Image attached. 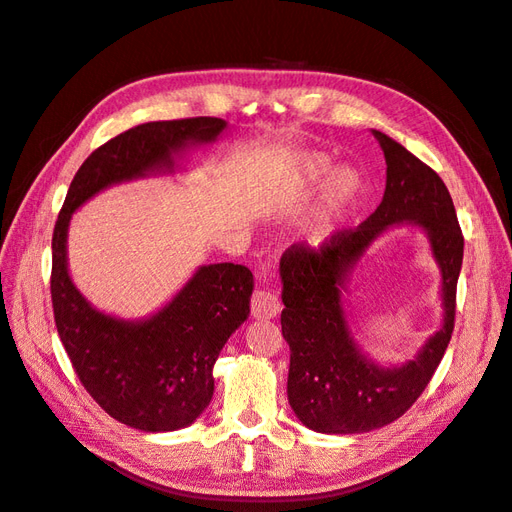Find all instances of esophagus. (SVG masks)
<instances>
[{"instance_id":"obj_1","label":"esophagus","mask_w":512,"mask_h":512,"mask_svg":"<svg viewBox=\"0 0 512 512\" xmlns=\"http://www.w3.org/2000/svg\"><path fill=\"white\" fill-rule=\"evenodd\" d=\"M280 309L282 305H280V299L275 297V292L258 288L252 294V316L256 320H271L280 314Z\"/></svg>"}]
</instances>
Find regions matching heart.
<instances>
[{
  "label": "heart",
  "instance_id": "obj_1",
  "mask_svg": "<svg viewBox=\"0 0 512 512\" xmlns=\"http://www.w3.org/2000/svg\"><path fill=\"white\" fill-rule=\"evenodd\" d=\"M331 170V160L327 156H322V153H301L297 160V185L301 190H312L331 175ZM356 188H359V181H356V175L350 173V170H337V173H333L327 185V192L322 196L316 218L307 228L309 243L318 245L331 235L337 222L342 220L352 207L356 198Z\"/></svg>",
  "mask_w": 512,
  "mask_h": 512
}]
</instances>
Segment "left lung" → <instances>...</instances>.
I'll use <instances>...</instances> for the list:
<instances>
[{
    "mask_svg": "<svg viewBox=\"0 0 512 512\" xmlns=\"http://www.w3.org/2000/svg\"><path fill=\"white\" fill-rule=\"evenodd\" d=\"M384 151L382 203L354 230L337 232L318 250L292 245L282 256V335L290 346L288 401L318 433H365L389 425L425 391L451 342L463 235L453 198L431 170L391 136L371 130ZM414 223L430 239L443 277V327L414 360L384 368L355 344L341 294L368 247L386 229Z\"/></svg>",
    "mask_w": 512,
    "mask_h": 512,
    "instance_id": "left-lung-1",
    "label": "left lung"
}]
</instances>
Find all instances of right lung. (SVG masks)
<instances>
[{
  "mask_svg": "<svg viewBox=\"0 0 512 512\" xmlns=\"http://www.w3.org/2000/svg\"><path fill=\"white\" fill-rule=\"evenodd\" d=\"M226 130L218 117L141 123L98 147L74 175L53 230L51 299L57 333L87 393L115 421L149 431L192 425L213 397V365L250 316L254 275L243 265H203L156 314H104L68 271L72 213L117 183L170 175L185 149Z\"/></svg>",
  "mask_w": 512,
  "mask_h": 512,
  "instance_id": "1",
  "label": "right lung"
}]
</instances>
